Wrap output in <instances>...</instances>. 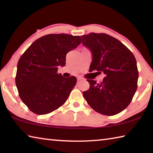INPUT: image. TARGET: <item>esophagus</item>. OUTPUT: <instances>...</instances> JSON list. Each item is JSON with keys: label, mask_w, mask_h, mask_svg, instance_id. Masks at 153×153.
I'll list each match as a JSON object with an SVG mask.
<instances>
[{"label": "esophagus", "mask_w": 153, "mask_h": 153, "mask_svg": "<svg viewBox=\"0 0 153 153\" xmlns=\"http://www.w3.org/2000/svg\"><path fill=\"white\" fill-rule=\"evenodd\" d=\"M77 81H81V80H83V79H84V78H83L82 77H80V76H79V77H77Z\"/></svg>", "instance_id": "34e87169"}]
</instances>
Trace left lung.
<instances>
[{
    "mask_svg": "<svg viewBox=\"0 0 153 153\" xmlns=\"http://www.w3.org/2000/svg\"><path fill=\"white\" fill-rule=\"evenodd\" d=\"M81 38L92 55L89 71L105 74L100 84L87 79L90 88L83 92L84 97L97 112L116 115L128 107L136 91L138 71L135 56L120 40L106 33H90Z\"/></svg>",
    "mask_w": 153,
    "mask_h": 153,
    "instance_id": "obj_1",
    "label": "left lung"
}]
</instances>
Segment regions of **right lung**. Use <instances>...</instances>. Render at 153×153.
I'll list each match as a JSON object with an SVG mask.
<instances>
[{
	"instance_id": "1",
	"label": "right lung",
	"mask_w": 153,
	"mask_h": 153,
	"mask_svg": "<svg viewBox=\"0 0 153 153\" xmlns=\"http://www.w3.org/2000/svg\"><path fill=\"white\" fill-rule=\"evenodd\" d=\"M81 43L79 36L48 34L34 41L17 63L15 83L19 97L30 111L45 115L63 105L76 86L75 76L57 74L66 55Z\"/></svg>"
}]
</instances>
